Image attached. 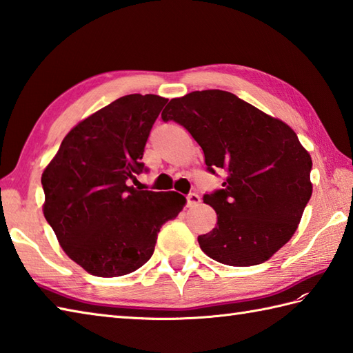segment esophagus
Listing matches in <instances>:
<instances>
[{
	"label": "esophagus",
	"instance_id": "esophagus-1",
	"mask_svg": "<svg viewBox=\"0 0 353 353\" xmlns=\"http://www.w3.org/2000/svg\"><path fill=\"white\" fill-rule=\"evenodd\" d=\"M200 203V197H199V194H196V192H190L188 196H186V205H188L190 208L191 206H196V205H199Z\"/></svg>",
	"mask_w": 353,
	"mask_h": 353
}]
</instances>
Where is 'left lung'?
Wrapping results in <instances>:
<instances>
[{
	"instance_id": "obj_1",
	"label": "left lung",
	"mask_w": 353,
	"mask_h": 353,
	"mask_svg": "<svg viewBox=\"0 0 353 353\" xmlns=\"http://www.w3.org/2000/svg\"><path fill=\"white\" fill-rule=\"evenodd\" d=\"M162 119L191 133L209 172H226L221 188L203 196L216 226L199 236L200 249L232 267L272 258L294 235L312 194V161L294 130L220 89L172 99Z\"/></svg>"
}]
</instances>
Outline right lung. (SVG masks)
Masks as SVG:
<instances>
[{
    "label": "right lung",
    "mask_w": 353,
    "mask_h": 353,
    "mask_svg": "<svg viewBox=\"0 0 353 353\" xmlns=\"http://www.w3.org/2000/svg\"><path fill=\"white\" fill-rule=\"evenodd\" d=\"M167 99L130 94L79 123L43 170V215L68 256L99 277L129 274L152 258L157 232L186 200L127 182Z\"/></svg>",
    "instance_id": "1"
}]
</instances>
